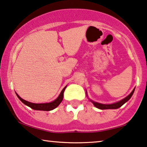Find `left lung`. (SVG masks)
Returning <instances> with one entry per match:
<instances>
[{
	"label": "left lung",
	"mask_w": 147,
	"mask_h": 147,
	"mask_svg": "<svg viewBox=\"0 0 147 147\" xmlns=\"http://www.w3.org/2000/svg\"><path fill=\"white\" fill-rule=\"evenodd\" d=\"M134 91H135V88L133 90V91L130 93V94L128 95L127 97L125 98L124 99L120 100V101H119L118 102L113 103V104H100V103H98V102L92 101V100H90L92 102L94 106L96 108H97L98 109H117V108H120V107H121L123 105L125 104V103H126L130 99V98H131V96H133V93H134Z\"/></svg>",
	"instance_id": "obj_1"
}]
</instances>
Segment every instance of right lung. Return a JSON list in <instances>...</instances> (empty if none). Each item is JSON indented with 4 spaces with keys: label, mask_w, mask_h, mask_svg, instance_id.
I'll use <instances>...</instances> for the list:
<instances>
[{
    "label": "right lung",
    "mask_w": 147,
    "mask_h": 147,
    "mask_svg": "<svg viewBox=\"0 0 147 147\" xmlns=\"http://www.w3.org/2000/svg\"><path fill=\"white\" fill-rule=\"evenodd\" d=\"M66 88H67V86L62 90V91H61V92L60 93L59 96H58V98H57L56 100H55L54 101H53L51 102L45 103V104H35V103L28 102L20 97L16 93V94L18 96V98H19L20 100L22 102L24 103V104L26 105V106H28V107H30V108H31L33 109H35V110L51 111V110H53V109H54L55 108H56L57 107L61 104V102H62V100L63 99V93H64V91Z\"/></svg>",
    "instance_id": "add662e5"
}]
</instances>
